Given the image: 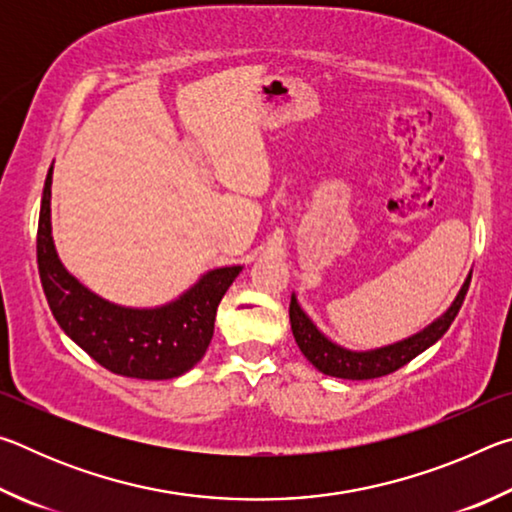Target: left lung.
<instances>
[{"mask_svg": "<svg viewBox=\"0 0 512 512\" xmlns=\"http://www.w3.org/2000/svg\"><path fill=\"white\" fill-rule=\"evenodd\" d=\"M470 280L472 275H467V280L463 282L461 291H458L456 300L452 302V307H449L443 316L433 320V323L429 327H424L422 332L413 334L404 341H397L393 345H386V348L352 352L332 343L314 323H311V318L305 311L300 309L296 296H291L289 305L293 336H296L300 352L305 354L307 361L314 363L323 375L339 379H377L391 375V372L400 370L406 363L413 361L420 352L431 348V345L447 332L449 325L454 323L458 309L463 305L465 293L470 289Z\"/></svg>", "mask_w": 512, "mask_h": 512, "instance_id": "8db88e82", "label": "left lung"}]
</instances>
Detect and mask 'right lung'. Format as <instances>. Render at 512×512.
Returning <instances> with one entry per match:
<instances>
[{"label":"right lung","instance_id":"obj_1","mask_svg":"<svg viewBox=\"0 0 512 512\" xmlns=\"http://www.w3.org/2000/svg\"><path fill=\"white\" fill-rule=\"evenodd\" d=\"M49 167L38 219V271L49 309L63 332L115 375L173 379L203 359L214 334L216 307L241 266L214 268L178 300L155 309L119 307L92 293L60 264L51 237Z\"/></svg>","mask_w":512,"mask_h":512}]
</instances>
